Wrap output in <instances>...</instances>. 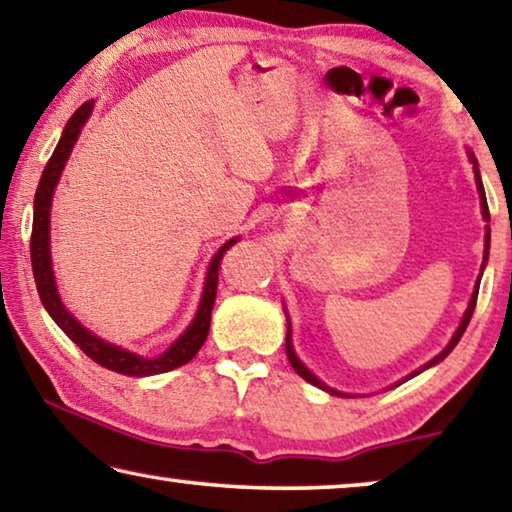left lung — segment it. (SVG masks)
<instances>
[{"label":"left lung","mask_w":512,"mask_h":512,"mask_svg":"<svg viewBox=\"0 0 512 512\" xmlns=\"http://www.w3.org/2000/svg\"><path fill=\"white\" fill-rule=\"evenodd\" d=\"M471 162H474V174H476V185H478V194H481V206H483V217L487 219V222H490V210H487V201H485V190H483V183H481V174H478V167H476V160H474V155H471ZM487 251H490V229L485 231V261H487ZM483 270V267H481ZM478 286H481V283H476V288H474V293H471V300H469V306H467V311H465V318H462V322H460V327H458V332L453 334V338H451V343L446 345V348L439 352V355L432 359V361H428L426 366L423 368H419V371H414L410 377H414V375H419L421 371H426V368H430V366H435L437 361H442L448 352H451L455 345H458V341H460V336L465 334V329H467V325H469V320H471V316H474V309H476V300H478ZM286 355H288V361H290V366L295 368V373L300 375V377H304L306 382H311V384H316V387H320V389H325V391H329V393H338V391H334V389H329V387H325V384H322L316 375H313L309 368H306L300 359H297V355H295V350H293V343H290V327H288V336H286Z\"/></svg>","instance_id":"left-lung-1"}]
</instances>
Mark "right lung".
<instances>
[{
	"label": "right lung",
	"mask_w": 512,
	"mask_h": 512,
	"mask_svg": "<svg viewBox=\"0 0 512 512\" xmlns=\"http://www.w3.org/2000/svg\"><path fill=\"white\" fill-rule=\"evenodd\" d=\"M93 112V102H84V105L77 109V112L70 116L66 123L64 135H61L57 148L50 160H47L41 183H38V190L34 196V226H31V270H34L36 288L38 295H41V302L50 313L52 320L64 329L70 341L80 345V350L86 357H91L96 364L102 368H109V371L121 373V375H132V377H144V375H157L174 371V368L192 361L196 352L201 350L203 341H206L208 329H210V313L212 304H215L217 295V272H219V261H222L224 251L229 249L235 240H229L226 245L217 251L215 258L210 261L208 277H206V288H203V297L199 304V311L192 320V325L185 329V334L178 338V341L171 345V348L164 352V355L155 359H144L139 355H132L128 350L116 348V345H109L100 341L98 336H93L89 329H84L80 322L70 316L68 309L59 300L57 283H54L52 274V261H50V206H52V192L59 183L61 171L66 167V160L70 151H73L77 137H80L82 125L86 123Z\"/></svg>",
	"instance_id": "add662e5"
}]
</instances>
